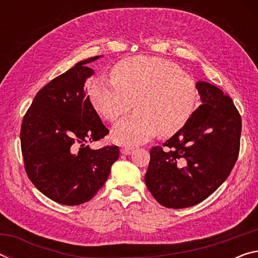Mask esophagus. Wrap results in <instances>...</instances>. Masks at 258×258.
Masks as SVG:
<instances>
[{"label": "esophagus", "instance_id": "34e87169", "mask_svg": "<svg viewBox=\"0 0 258 258\" xmlns=\"http://www.w3.org/2000/svg\"><path fill=\"white\" fill-rule=\"evenodd\" d=\"M132 151H133L132 148H126V147H125V148H121V149H120V152H121V154H123V155H126V156L132 154Z\"/></svg>", "mask_w": 258, "mask_h": 258}]
</instances>
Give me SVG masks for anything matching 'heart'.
<instances>
[{
    "instance_id": "b5f03b06",
    "label": "heart",
    "mask_w": 258,
    "mask_h": 258,
    "mask_svg": "<svg viewBox=\"0 0 258 258\" xmlns=\"http://www.w3.org/2000/svg\"><path fill=\"white\" fill-rule=\"evenodd\" d=\"M112 80L99 77L89 89L90 100L100 115L116 121L134 103V115L111 130V139L121 146H138L155 137L172 135L191 117L197 102V87L190 76L171 61L137 55L119 61Z\"/></svg>"
}]
</instances>
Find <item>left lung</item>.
Masks as SVG:
<instances>
[{"label": "left lung", "mask_w": 258, "mask_h": 258, "mask_svg": "<svg viewBox=\"0 0 258 258\" xmlns=\"http://www.w3.org/2000/svg\"><path fill=\"white\" fill-rule=\"evenodd\" d=\"M196 87L202 104L163 147L150 151L146 185L167 208L202 203L228 178L238 159L241 117L232 99L207 82Z\"/></svg>", "instance_id": "8db88e82"}]
</instances>
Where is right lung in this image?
Returning <instances> with one entry per match:
<instances>
[{"mask_svg": "<svg viewBox=\"0 0 258 258\" xmlns=\"http://www.w3.org/2000/svg\"><path fill=\"white\" fill-rule=\"evenodd\" d=\"M80 61L38 91L20 130L25 169L33 184L47 198L67 206L94 197L118 159V147L91 149L87 142L109 133L84 92L94 74Z\"/></svg>", "mask_w": 258, "mask_h": 258, "instance_id": "right-lung-1", "label": "right lung"}]
</instances>
